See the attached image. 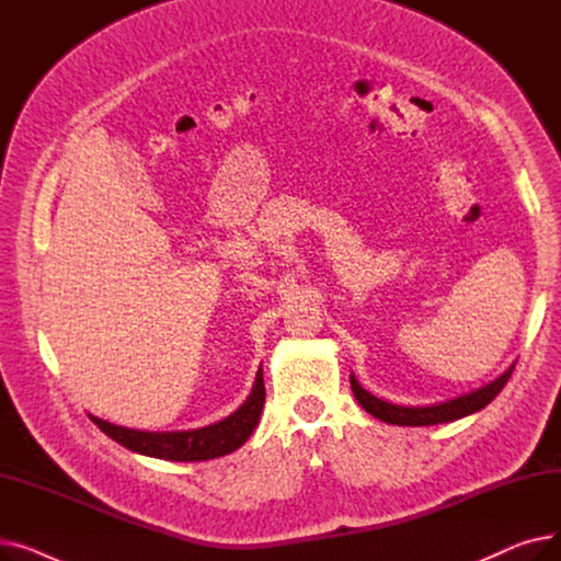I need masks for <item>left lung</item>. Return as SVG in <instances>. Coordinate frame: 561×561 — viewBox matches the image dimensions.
Listing matches in <instances>:
<instances>
[{
	"instance_id": "obj_1",
	"label": "left lung",
	"mask_w": 561,
	"mask_h": 561,
	"mask_svg": "<svg viewBox=\"0 0 561 561\" xmlns=\"http://www.w3.org/2000/svg\"><path fill=\"white\" fill-rule=\"evenodd\" d=\"M512 373H514V364L503 375L495 377L493 381H489V385H484L478 391H470V393H463L459 398H453V400H446V402H436V404H425V407H402V404L379 400L359 385L355 375H350V387H352V393H355L357 402L368 411L370 416L385 421L389 425L423 427V425L450 423V421H459L463 416L476 414V411L484 409L500 391L505 389Z\"/></svg>"
}]
</instances>
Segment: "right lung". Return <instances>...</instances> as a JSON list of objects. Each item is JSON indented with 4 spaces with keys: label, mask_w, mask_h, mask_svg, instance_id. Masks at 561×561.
<instances>
[{
    "label": "right lung",
    "mask_w": 561,
    "mask_h": 561,
    "mask_svg": "<svg viewBox=\"0 0 561 561\" xmlns=\"http://www.w3.org/2000/svg\"><path fill=\"white\" fill-rule=\"evenodd\" d=\"M265 402L263 373L259 368L252 393L248 400L233 411L225 421L206 425L199 430L184 432H145L113 425L102 419H93V423L117 444L147 457L168 459V461H206L241 448L250 434L254 432L259 416Z\"/></svg>",
    "instance_id": "add662e5"
}]
</instances>
